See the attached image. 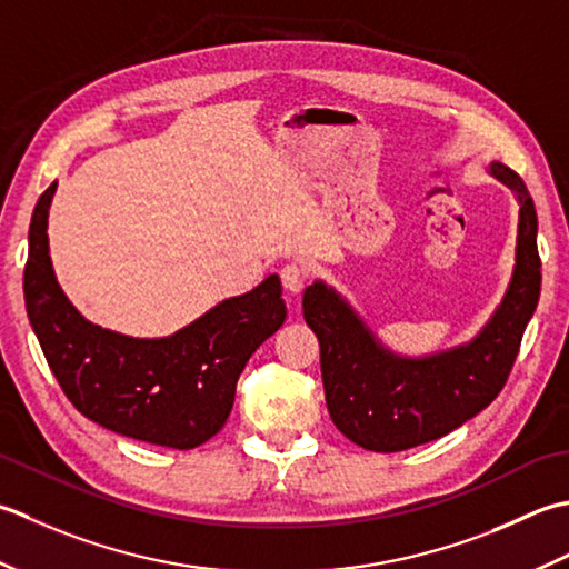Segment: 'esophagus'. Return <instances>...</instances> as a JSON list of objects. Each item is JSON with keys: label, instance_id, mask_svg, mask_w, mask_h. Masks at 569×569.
<instances>
[{"label": "esophagus", "instance_id": "1", "mask_svg": "<svg viewBox=\"0 0 569 569\" xmlns=\"http://www.w3.org/2000/svg\"><path fill=\"white\" fill-rule=\"evenodd\" d=\"M280 280H282V287L287 289V292L297 295V292H301V289H305V284L309 280V270L299 262H289L280 270Z\"/></svg>", "mask_w": 569, "mask_h": 569}]
</instances>
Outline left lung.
Returning <instances> with one entry per match:
<instances>
[{
  "instance_id": "8db88e82",
  "label": "left lung",
  "mask_w": 569,
  "mask_h": 569,
  "mask_svg": "<svg viewBox=\"0 0 569 569\" xmlns=\"http://www.w3.org/2000/svg\"><path fill=\"white\" fill-rule=\"evenodd\" d=\"M491 173L520 199L516 272L503 305L469 346L425 361L380 349L327 284L305 289V319L321 349V380L336 430L370 451H402L457 430L498 398L540 297L538 216L523 179L506 164Z\"/></svg>"
}]
</instances>
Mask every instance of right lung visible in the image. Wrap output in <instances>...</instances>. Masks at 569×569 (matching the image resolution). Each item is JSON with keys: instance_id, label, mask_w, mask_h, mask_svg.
<instances>
[{"instance_id": "right-lung-1", "label": "right lung", "mask_w": 569, "mask_h": 569, "mask_svg": "<svg viewBox=\"0 0 569 569\" xmlns=\"http://www.w3.org/2000/svg\"><path fill=\"white\" fill-rule=\"evenodd\" d=\"M29 226L24 301L51 373L80 415L108 430L171 449L211 439L233 410L242 368L287 317L277 274L226 299L169 339H130L88 323L58 287L49 258V206Z\"/></svg>"}]
</instances>
